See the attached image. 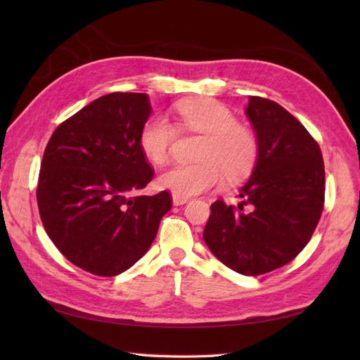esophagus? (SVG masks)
I'll return each mask as SVG.
<instances>
[{
  "label": "esophagus",
  "mask_w": 360,
  "mask_h": 360,
  "mask_svg": "<svg viewBox=\"0 0 360 360\" xmlns=\"http://www.w3.org/2000/svg\"><path fill=\"white\" fill-rule=\"evenodd\" d=\"M186 202H188V198L173 195V204L174 205H182V204H186Z\"/></svg>",
  "instance_id": "34e87169"
}]
</instances>
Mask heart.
Here are the masks:
<instances>
[{
    "label": "heart",
    "instance_id": "heart-1",
    "mask_svg": "<svg viewBox=\"0 0 360 360\" xmlns=\"http://www.w3.org/2000/svg\"><path fill=\"white\" fill-rule=\"evenodd\" d=\"M176 111L182 127L204 136L198 153L201 162L167 168L158 179L160 188L188 198L221 186L224 173L229 179L238 181L252 172L258 158L257 137L238 124L227 106L212 98H192L178 103ZM176 134V127L165 116L150 117L139 136L143 155L155 164H164Z\"/></svg>",
    "mask_w": 360,
    "mask_h": 360
}]
</instances>
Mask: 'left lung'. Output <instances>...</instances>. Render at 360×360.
<instances>
[{"label":"left lung","instance_id":"obj_1","mask_svg":"<svg viewBox=\"0 0 360 360\" xmlns=\"http://www.w3.org/2000/svg\"><path fill=\"white\" fill-rule=\"evenodd\" d=\"M258 158L233 207L215 201L204 241L221 263L243 275L288 264L314 233L325 201V167L319 143L283 106L250 96L246 108Z\"/></svg>","mask_w":360,"mask_h":360}]
</instances>
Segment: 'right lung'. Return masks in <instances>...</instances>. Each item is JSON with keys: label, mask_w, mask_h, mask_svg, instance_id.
Listing matches in <instances>:
<instances>
[{"label": "right lung", "mask_w": 360, "mask_h": 360, "mask_svg": "<svg viewBox=\"0 0 360 360\" xmlns=\"http://www.w3.org/2000/svg\"><path fill=\"white\" fill-rule=\"evenodd\" d=\"M151 114L147 94L96 98L57 127L38 176L41 223L80 269L114 277L147 254L172 209L168 192L136 195L153 178L139 143Z\"/></svg>", "instance_id": "right-lung-1"}]
</instances>
